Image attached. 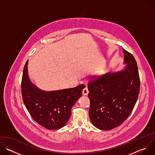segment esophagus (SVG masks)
<instances>
[{"label": "esophagus", "instance_id": "1", "mask_svg": "<svg viewBox=\"0 0 155 155\" xmlns=\"http://www.w3.org/2000/svg\"><path fill=\"white\" fill-rule=\"evenodd\" d=\"M88 93H89V91H88L87 87H85L84 88V89L83 90V92H82L83 95V96H87V94H88Z\"/></svg>", "mask_w": 155, "mask_h": 155}]
</instances>
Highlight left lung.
I'll list each match as a JSON object with an SVG mask.
<instances>
[{"label": "left lung", "mask_w": 155, "mask_h": 155, "mask_svg": "<svg viewBox=\"0 0 155 155\" xmlns=\"http://www.w3.org/2000/svg\"><path fill=\"white\" fill-rule=\"evenodd\" d=\"M123 70L92 76L87 84L90 100L89 116L97 128L107 130L121 125L129 116L137 102L140 78L136 61L123 48Z\"/></svg>", "instance_id": "1"}]
</instances>
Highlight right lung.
<instances>
[{
    "label": "right lung",
    "mask_w": 155,
    "mask_h": 155,
    "mask_svg": "<svg viewBox=\"0 0 155 155\" xmlns=\"http://www.w3.org/2000/svg\"><path fill=\"white\" fill-rule=\"evenodd\" d=\"M28 60L23 69L21 94L23 102L32 118L48 129H58L67 124L71 109L81 96L84 84L57 91H43L30 80Z\"/></svg>",
    "instance_id": "add662e5"
}]
</instances>
